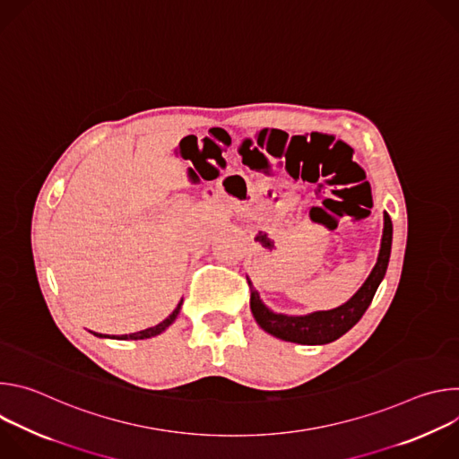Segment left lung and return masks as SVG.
I'll return each instance as SVG.
<instances>
[{
    "label": "left lung",
    "mask_w": 459,
    "mask_h": 459,
    "mask_svg": "<svg viewBox=\"0 0 459 459\" xmlns=\"http://www.w3.org/2000/svg\"><path fill=\"white\" fill-rule=\"evenodd\" d=\"M390 248H392V221H390V216L385 212L381 247H379L377 261L372 273L349 301L331 310H316L301 316L274 312L264 303V299L259 298V292L252 287L248 280L250 310L254 319L265 333L283 342L299 343V345H325V343L336 342L338 338H342L345 333L352 329V326L361 319L365 310L368 308L379 283L385 278L388 259H390Z\"/></svg>",
    "instance_id": "8db88e82"
}]
</instances>
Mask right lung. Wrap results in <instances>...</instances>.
Instances as JSON below:
<instances>
[{"label": "right lung", "mask_w": 459, "mask_h": 459, "mask_svg": "<svg viewBox=\"0 0 459 459\" xmlns=\"http://www.w3.org/2000/svg\"><path fill=\"white\" fill-rule=\"evenodd\" d=\"M181 305H183V299L178 303V307L172 310V314H170L169 317H165L161 323L151 326V329H145V331H140V333H133V334H123V336H107V334H96V333H94V336H98V338H112V340H125V342H126V340H147V338H154V336L165 333V331L169 329V326L176 321V317H178V314H179V310H181Z\"/></svg>", "instance_id": "right-lung-1"}]
</instances>
